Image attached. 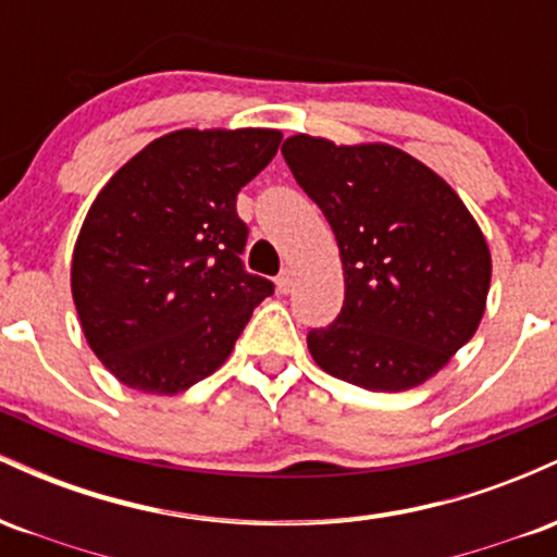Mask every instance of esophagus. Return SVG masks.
Masks as SVG:
<instances>
[{"instance_id":"34e87169","label":"esophagus","mask_w":557,"mask_h":557,"mask_svg":"<svg viewBox=\"0 0 557 557\" xmlns=\"http://www.w3.org/2000/svg\"><path fill=\"white\" fill-rule=\"evenodd\" d=\"M293 287H296V272H293V270H283V272H280V277H277V290H280V293H290Z\"/></svg>"}]
</instances>
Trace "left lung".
<instances>
[{
	"mask_svg": "<svg viewBox=\"0 0 557 557\" xmlns=\"http://www.w3.org/2000/svg\"><path fill=\"white\" fill-rule=\"evenodd\" d=\"M283 157L343 259L341 314L306 337L314 361L372 393L426 382L474 337L487 304L492 261L474 216L437 172L395 146L298 133Z\"/></svg>",
	"mask_w": 557,
	"mask_h": 557,
	"instance_id": "obj_1",
	"label": "left lung"
}]
</instances>
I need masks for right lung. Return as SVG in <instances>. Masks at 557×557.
Listing matches in <instances>:
<instances>
[{"label":"right lung","mask_w":557,"mask_h":557,"mask_svg":"<svg viewBox=\"0 0 557 557\" xmlns=\"http://www.w3.org/2000/svg\"><path fill=\"white\" fill-rule=\"evenodd\" d=\"M280 131H185L151 140L88 209L73 251L83 335L120 382L175 395L225 363L274 285L248 274L235 198Z\"/></svg>","instance_id":"add662e5"}]
</instances>
